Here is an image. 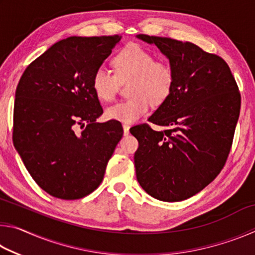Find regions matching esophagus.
<instances>
[{"mask_svg": "<svg viewBox=\"0 0 255 255\" xmlns=\"http://www.w3.org/2000/svg\"><path fill=\"white\" fill-rule=\"evenodd\" d=\"M123 128H124V133H125V135H128V133H129V128H130V126H129V125H127V124H124L123 125Z\"/></svg>", "mask_w": 255, "mask_h": 255, "instance_id": "obj_1", "label": "esophagus"}]
</instances>
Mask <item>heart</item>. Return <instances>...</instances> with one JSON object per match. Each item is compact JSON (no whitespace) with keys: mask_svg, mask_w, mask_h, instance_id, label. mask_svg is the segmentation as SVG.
Wrapping results in <instances>:
<instances>
[{"mask_svg":"<svg viewBox=\"0 0 255 255\" xmlns=\"http://www.w3.org/2000/svg\"><path fill=\"white\" fill-rule=\"evenodd\" d=\"M115 74L99 67L92 76V89L101 101L110 102L117 94L119 82L130 80V98L108 107L105 115L110 120L131 124L145 115L149 102L158 106L170 96L174 84V70L163 59L137 44H129L112 58Z\"/></svg>","mask_w":255,"mask_h":255,"instance_id":"1","label":"heart"}]
</instances>
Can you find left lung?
<instances>
[{"label": "left lung", "mask_w": 255, "mask_h": 255, "mask_svg": "<svg viewBox=\"0 0 255 255\" xmlns=\"http://www.w3.org/2000/svg\"><path fill=\"white\" fill-rule=\"evenodd\" d=\"M154 44L174 70L170 96L130 132L138 140L137 181L155 199L173 202L195 196L225 165L240 117L239 86L222 57L189 41L137 34Z\"/></svg>", "instance_id": "1"}]
</instances>
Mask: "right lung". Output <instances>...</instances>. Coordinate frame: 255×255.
Returning a JSON list of instances; mask_svg holds the SVG:
<instances>
[{"mask_svg":"<svg viewBox=\"0 0 255 255\" xmlns=\"http://www.w3.org/2000/svg\"><path fill=\"white\" fill-rule=\"evenodd\" d=\"M120 39L74 36L56 42L25 68L16 86L14 147L50 196L74 200L94 191L122 139L117 120L97 123L103 109L92 89L94 72Z\"/></svg>","mask_w":255,"mask_h":255,"instance_id":"right-lung-1","label":"right lung"}]
</instances>
